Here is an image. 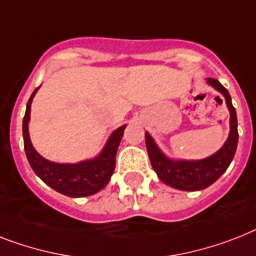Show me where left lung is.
Returning a JSON list of instances; mask_svg holds the SVG:
<instances>
[{"instance_id":"1","label":"left lung","mask_w":256,"mask_h":256,"mask_svg":"<svg viewBox=\"0 0 256 256\" xmlns=\"http://www.w3.org/2000/svg\"><path fill=\"white\" fill-rule=\"evenodd\" d=\"M210 86L225 97L226 106L230 112V132L229 136L224 146L210 156L200 160H182V159H171L159 148L156 142L146 132V147L148 152L150 162L154 171L162 182L178 190H201L208 188L221 178L222 174L228 170L236 155L238 144V121H236V109L232 104L228 89L216 78H206Z\"/></svg>"}]
</instances>
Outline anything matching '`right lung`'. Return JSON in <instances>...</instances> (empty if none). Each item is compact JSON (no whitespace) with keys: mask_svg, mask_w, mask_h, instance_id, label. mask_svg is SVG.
<instances>
[{"mask_svg":"<svg viewBox=\"0 0 256 256\" xmlns=\"http://www.w3.org/2000/svg\"><path fill=\"white\" fill-rule=\"evenodd\" d=\"M39 86L31 94L26 106V113L22 124L24 132V152L35 175L56 192L68 197H86L100 192L108 186L110 178L116 168V155L120 146L124 128V124L110 134L104 148L97 156L78 163H56L46 159L34 148L28 134V122H30L31 102L38 92Z\"/></svg>","mask_w":256,"mask_h":256,"instance_id":"add662e5","label":"right lung"}]
</instances>
